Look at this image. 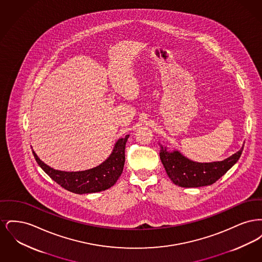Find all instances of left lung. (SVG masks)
<instances>
[{
  "mask_svg": "<svg viewBox=\"0 0 262 262\" xmlns=\"http://www.w3.org/2000/svg\"><path fill=\"white\" fill-rule=\"evenodd\" d=\"M160 159L168 177L174 185L182 187H200L210 186L224 176L239 159L241 149L223 161L200 163L184 156L180 151H168L160 144Z\"/></svg>",
  "mask_w": 262,
  "mask_h": 262,
  "instance_id": "8db88e82",
  "label": "left lung"
}]
</instances>
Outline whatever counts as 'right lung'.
<instances>
[{
    "mask_svg": "<svg viewBox=\"0 0 262 262\" xmlns=\"http://www.w3.org/2000/svg\"><path fill=\"white\" fill-rule=\"evenodd\" d=\"M129 135H126L119 138L114 145L112 153L104 162L85 171L67 172L53 169L40 160L34 150L32 153L42 170L64 189L77 194L98 192L113 187L123 173L125 143Z\"/></svg>",
    "mask_w": 262,
    "mask_h": 262,
    "instance_id": "obj_1",
    "label": "right lung"
}]
</instances>
